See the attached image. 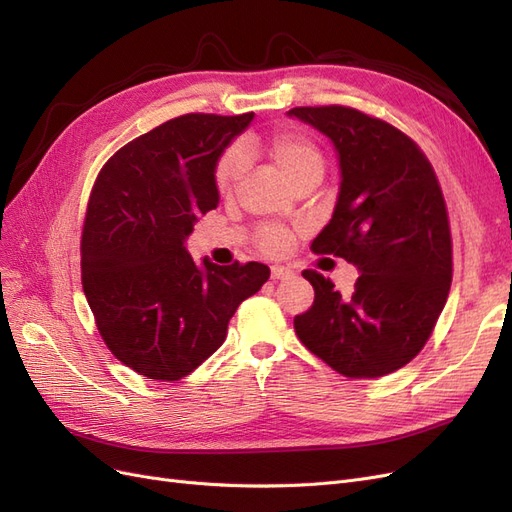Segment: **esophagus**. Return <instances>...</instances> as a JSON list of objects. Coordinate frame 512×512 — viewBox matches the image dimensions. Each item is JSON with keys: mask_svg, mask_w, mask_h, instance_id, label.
Returning a JSON list of instances; mask_svg holds the SVG:
<instances>
[{"mask_svg": "<svg viewBox=\"0 0 512 512\" xmlns=\"http://www.w3.org/2000/svg\"><path fill=\"white\" fill-rule=\"evenodd\" d=\"M290 275H292V269L288 267H280V265L271 267V280H288Z\"/></svg>", "mask_w": 512, "mask_h": 512, "instance_id": "esophagus-1", "label": "esophagus"}]
</instances>
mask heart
<instances>
[{
	"label": "heart",
	"mask_w": 512,
	"mask_h": 512,
	"mask_svg": "<svg viewBox=\"0 0 512 512\" xmlns=\"http://www.w3.org/2000/svg\"><path fill=\"white\" fill-rule=\"evenodd\" d=\"M265 149H267V156L273 160L277 168L282 170V175L292 185L309 175L322 177V168H324L322 153L303 134H294V132L277 134L269 138ZM243 170H245V151L239 145L226 149L224 156L218 160V166H215V175H213L218 192L230 194V190L235 188V183L243 175ZM258 243L267 254H282L290 243V237L282 228H265L260 232Z\"/></svg>",
	"instance_id": "1"
}]
</instances>
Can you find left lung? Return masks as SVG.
I'll return each mask as SVG.
<instances>
[{
    "label": "left lung",
    "instance_id": "1",
    "mask_svg": "<svg viewBox=\"0 0 512 512\" xmlns=\"http://www.w3.org/2000/svg\"><path fill=\"white\" fill-rule=\"evenodd\" d=\"M286 115L327 136L339 162L333 218L312 252L346 258L361 273L342 294L303 271L316 299L294 331L339 374L386 376L421 352L451 288V228L436 173L404 132L354 108L299 106Z\"/></svg>",
    "mask_w": 512,
    "mask_h": 512
}]
</instances>
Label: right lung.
<instances>
[{
	"mask_svg": "<svg viewBox=\"0 0 512 512\" xmlns=\"http://www.w3.org/2000/svg\"><path fill=\"white\" fill-rule=\"evenodd\" d=\"M254 113H192L134 138L89 196L81 271L98 331L151 380H181L218 350L237 307L269 280L262 262H196L185 241L218 207L215 166Z\"/></svg>",
	"mask_w": 512,
	"mask_h": 512,
	"instance_id": "add662e5",
	"label": "right lung"
}]
</instances>
